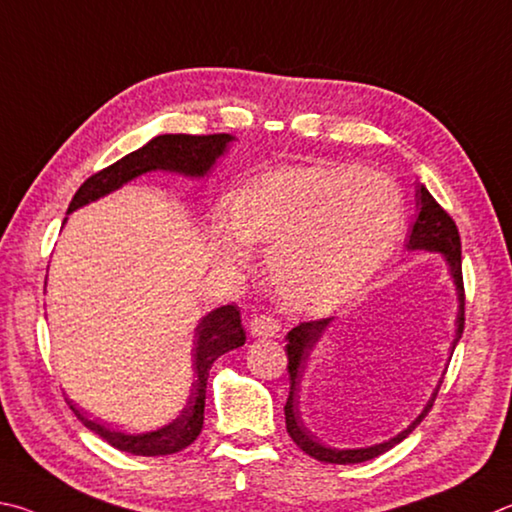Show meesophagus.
Masks as SVG:
<instances>
[{"label": "esophagus", "instance_id": "obj_1", "mask_svg": "<svg viewBox=\"0 0 512 512\" xmlns=\"http://www.w3.org/2000/svg\"><path fill=\"white\" fill-rule=\"evenodd\" d=\"M279 321L272 319L270 315H256L249 321V333L251 337H276L279 335Z\"/></svg>", "mask_w": 512, "mask_h": 512}]
</instances>
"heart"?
<instances>
[{
  "instance_id": "obj_1",
  "label": "heart",
  "mask_w": 512,
  "mask_h": 512,
  "mask_svg": "<svg viewBox=\"0 0 512 512\" xmlns=\"http://www.w3.org/2000/svg\"><path fill=\"white\" fill-rule=\"evenodd\" d=\"M405 204L389 177L353 164L265 175L215 215L222 261L249 263V242L270 247L267 276L290 308L326 312L364 290L396 247Z\"/></svg>"
}]
</instances>
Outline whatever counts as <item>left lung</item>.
<instances>
[{"label": "left lung", "mask_w": 512, "mask_h": 512, "mask_svg": "<svg viewBox=\"0 0 512 512\" xmlns=\"http://www.w3.org/2000/svg\"><path fill=\"white\" fill-rule=\"evenodd\" d=\"M416 206H418V218L411 227L409 240H407V249L409 251H434V254H441L445 258L447 272H450V279L454 283L456 290V301H459V310H456V321H454V339L450 346V360L456 344L463 335V324H465V294H463V274H461V238H459V229H456L454 220L447 215L441 204H438L432 193L420 184L416 191ZM333 324V319H319V321H303L297 328H292L288 333V373H290V396L288 402H285V427H288V434L294 443H297L303 452L312 459H317L321 463H337V465H351V463H364L371 461L375 456H380L384 452H389L391 447H396L398 443L405 441V438L414 432V429L423 423V418L429 414L432 409L436 393L441 389V382L434 389L432 398L427 400V405L423 411L411 420V423L398 432L389 441L375 443L369 447H355V450H337V447H328L321 445L317 441V436H312L308 432V427L303 425L301 411H299V389H301V380L303 373L308 369V360L312 351H315L317 344L324 337L326 328Z\"/></svg>", "instance_id": "1"}]
</instances>
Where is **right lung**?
<instances>
[{
	"label": "right lung",
	"mask_w": 512,
	"mask_h": 512,
	"mask_svg": "<svg viewBox=\"0 0 512 512\" xmlns=\"http://www.w3.org/2000/svg\"><path fill=\"white\" fill-rule=\"evenodd\" d=\"M231 141H236V137H231V134H206V137H193V134H159V137L150 139L146 146H141L139 150H134L130 155L116 161V164L103 168L101 173L85 179L83 186L76 191L74 200H71L67 215L101 200L105 195L119 191L121 186L132 182V179L146 173H155V170L202 179L211 173L215 161L227 152ZM193 344L195 380L191 382V393H188V400L184 409L179 411V416L170 420L168 425H161L152 429V432L143 434H125L119 432V429L96 423V420H89L69 402L71 411H74L80 423L87 429H92L105 443H110L121 452L134 456H166L182 452L202 432L206 380H209L213 362L220 355L245 344L240 310L236 306H222L211 310L209 315H204L197 321Z\"/></svg>",
	"instance_id": "right-lung-1"
}]
</instances>
